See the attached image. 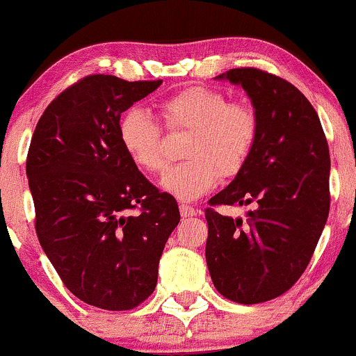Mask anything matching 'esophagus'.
Listing matches in <instances>:
<instances>
[{
    "label": "esophagus",
    "mask_w": 356,
    "mask_h": 356,
    "mask_svg": "<svg viewBox=\"0 0 356 356\" xmlns=\"http://www.w3.org/2000/svg\"><path fill=\"white\" fill-rule=\"evenodd\" d=\"M179 214H181V218H193L197 214V209L192 205L181 204L179 205Z\"/></svg>",
    "instance_id": "1"
}]
</instances>
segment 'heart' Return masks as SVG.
Segmentation results:
<instances>
[{
    "instance_id": "obj_1",
    "label": "heart",
    "mask_w": 356,
    "mask_h": 356,
    "mask_svg": "<svg viewBox=\"0 0 356 356\" xmlns=\"http://www.w3.org/2000/svg\"><path fill=\"white\" fill-rule=\"evenodd\" d=\"M170 130H188L181 156L161 186L178 200H195L218 185L219 177H234L247 163L257 140L259 118L252 106L228 102L209 87H188L159 104ZM120 142L131 161L149 173L166 166L161 147V127L144 108H131L120 120Z\"/></svg>"
}]
</instances>
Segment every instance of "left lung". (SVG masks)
<instances>
[{
    "instance_id": "left-lung-1",
    "label": "left lung",
    "mask_w": 356,
    "mask_h": 356,
    "mask_svg": "<svg viewBox=\"0 0 356 356\" xmlns=\"http://www.w3.org/2000/svg\"><path fill=\"white\" fill-rule=\"evenodd\" d=\"M243 87L259 118L257 140L240 173L205 209V260L216 289L243 305L288 291L312 259L329 216L327 140L317 113L295 86L257 68L216 76ZM248 218L216 204H248Z\"/></svg>"
}]
</instances>
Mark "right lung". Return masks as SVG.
<instances>
[{"label": "right lung", "instance_id": "right-lung-1", "mask_svg": "<svg viewBox=\"0 0 356 356\" xmlns=\"http://www.w3.org/2000/svg\"><path fill=\"white\" fill-rule=\"evenodd\" d=\"M161 83L89 75L47 106L32 135L39 243L65 286L97 309L130 310L152 295L179 222L175 197L138 171L118 134L122 113Z\"/></svg>", "mask_w": 356, "mask_h": 356}]
</instances>
